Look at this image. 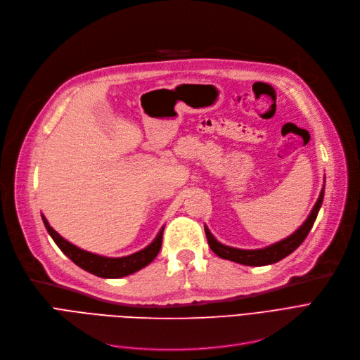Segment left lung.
Masks as SVG:
<instances>
[{"mask_svg": "<svg viewBox=\"0 0 360 360\" xmlns=\"http://www.w3.org/2000/svg\"><path fill=\"white\" fill-rule=\"evenodd\" d=\"M325 186H322L319 198L316 200V203L314 205V208L311 211V214L307 215V218L304 219L303 224L290 236H287L283 240L272 243L266 248L262 249H238V248H231L227 245H222L221 242H218L217 238L214 237V234L210 231V229L205 226V234H207L208 238V245L212 249V252L219 256L222 259H229L237 264L242 265H248V266H264V265H271L276 264L281 259H284L285 256H288L292 252H295L306 238V236L309 234L314 222L318 217V212L321 210V205L323 200V191Z\"/></svg>", "mask_w": 360, "mask_h": 360, "instance_id": "1", "label": "left lung"}]
</instances>
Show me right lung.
<instances>
[{"label":"right lung","mask_w":360,"mask_h":360,"mask_svg":"<svg viewBox=\"0 0 360 360\" xmlns=\"http://www.w3.org/2000/svg\"><path fill=\"white\" fill-rule=\"evenodd\" d=\"M42 221L45 224L46 231L49 236L53 237V240L56 245L61 249V252L70 258L77 266L82 269L88 271L96 277L101 278H122L126 276H130V274L138 272L139 269L145 268L149 265L153 259L157 258V255L161 249L162 245V233H164V226L160 229L157 237L143 249L134 252L127 256H120V258H110V256H102L96 255L88 250H83L77 248L76 245L70 243L63 236H60L53 227L49 226L48 219L42 214Z\"/></svg>","instance_id":"1"}]
</instances>
